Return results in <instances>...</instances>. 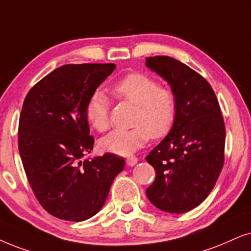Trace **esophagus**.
<instances>
[{
	"instance_id": "1",
	"label": "esophagus",
	"mask_w": 251,
	"mask_h": 251,
	"mask_svg": "<svg viewBox=\"0 0 251 251\" xmlns=\"http://www.w3.org/2000/svg\"><path fill=\"white\" fill-rule=\"evenodd\" d=\"M126 163H127V166H129V167L135 166V164L138 163V157L128 156L127 158H126Z\"/></svg>"
}]
</instances>
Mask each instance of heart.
<instances>
[{"mask_svg":"<svg viewBox=\"0 0 251 251\" xmlns=\"http://www.w3.org/2000/svg\"><path fill=\"white\" fill-rule=\"evenodd\" d=\"M111 94L134 104L129 129H115L100 141L107 153L127 156L147 144L149 139L166 136L177 115V100L173 89L160 85L144 73H131L112 84ZM110 100L102 91H95L85 105V118L98 132L106 131L110 123Z\"/></svg>","mask_w":251,"mask_h":251,"instance_id":"b5f03b06","label":"heart"}]
</instances>
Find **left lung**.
Returning a JSON list of instances; mask_svg holds the SVG:
<instances>
[{
    "label": "left lung",
    "instance_id": "left-lung-1",
    "mask_svg": "<svg viewBox=\"0 0 251 251\" xmlns=\"http://www.w3.org/2000/svg\"><path fill=\"white\" fill-rule=\"evenodd\" d=\"M176 95L177 115L169 134L146 156L155 169L146 190L149 201L168 213H185L213 190L225 162L226 128L211 84L189 66L167 55L146 58Z\"/></svg>",
    "mask_w": 251,
    "mask_h": 251
}]
</instances>
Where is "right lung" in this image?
Here are the masks:
<instances>
[{
  "mask_svg": "<svg viewBox=\"0 0 251 251\" xmlns=\"http://www.w3.org/2000/svg\"><path fill=\"white\" fill-rule=\"evenodd\" d=\"M115 68V63L61 66L25 97L18 149L37 201L53 217L76 223L94 217L125 166L111 153L82 161L95 142L85 105Z\"/></svg>",
  "mask_w": 251,
  "mask_h": 251,
  "instance_id": "obj_1",
  "label": "right lung"
}]
</instances>
